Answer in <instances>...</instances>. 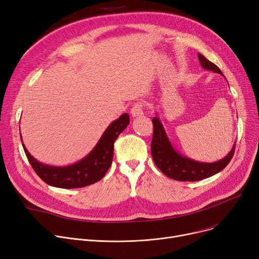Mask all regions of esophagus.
<instances>
[{"instance_id": "esophagus-1", "label": "esophagus", "mask_w": 259, "mask_h": 259, "mask_svg": "<svg viewBox=\"0 0 259 259\" xmlns=\"http://www.w3.org/2000/svg\"><path fill=\"white\" fill-rule=\"evenodd\" d=\"M144 114V105L142 103L134 104V106L131 108V115L133 117H139Z\"/></svg>"}]
</instances>
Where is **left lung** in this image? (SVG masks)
Masks as SVG:
<instances>
[{"mask_svg":"<svg viewBox=\"0 0 259 259\" xmlns=\"http://www.w3.org/2000/svg\"><path fill=\"white\" fill-rule=\"evenodd\" d=\"M198 60L203 69L215 73L223 72L215 64L198 53ZM153 139L151 143V153L157 168L168 178L180 182H197L221 172L232 159L235 151V144L224 158L214 161H197L184 156L178 152L169 141L167 133L158 116L153 117Z\"/></svg>","mask_w":259,"mask_h":259,"instance_id":"left-lung-1","label":"left lung"}]
</instances>
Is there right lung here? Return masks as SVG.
Returning a JSON list of instances; mask_svg holds the SVG:
<instances>
[{
	"label": "right lung",
	"instance_id": "right-lung-1",
	"mask_svg": "<svg viewBox=\"0 0 259 259\" xmlns=\"http://www.w3.org/2000/svg\"><path fill=\"white\" fill-rule=\"evenodd\" d=\"M129 122L128 113L121 114L108 126L91 152L70 166L57 167L43 164L28 152L24 144L23 148L33 170L47 185L63 189L86 187L104 178L112 164L113 144L118 135L127 128Z\"/></svg>",
	"mask_w": 259,
	"mask_h": 259
}]
</instances>
